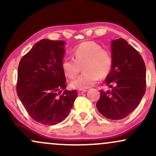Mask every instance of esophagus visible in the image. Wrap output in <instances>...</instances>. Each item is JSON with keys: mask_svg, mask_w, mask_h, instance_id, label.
Instances as JSON below:
<instances>
[{"mask_svg": "<svg viewBox=\"0 0 156 156\" xmlns=\"http://www.w3.org/2000/svg\"><path fill=\"white\" fill-rule=\"evenodd\" d=\"M86 92H87V90H86V89H84V90H79V91H78V95H80V94H83V93H85Z\"/></svg>", "mask_w": 156, "mask_h": 156, "instance_id": "esophagus-1", "label": "esophagus"}]
</instances>
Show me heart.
Listing matches in <instances>:
<instances>
[{
	"label": "heart",
	"mask_w": 156,
	"mask_h": 156,
	"mask_svg": "<svg viewBox=\"0 0 156 156\" xmlns=\"http://www.w3.org/2000/svg\"><path fill=\"white\" fill-rule=\"evenodd\" d=\"M72 58H64L62 67L64 74L74 78L83 67L84 72L76 79L71 81L73 89L84 90L92 87L100 78H103L110 73L113 66V57L110 51L103 49L94 41H87L73 48Z\"/></svg>",
	"instance_id": "obj_1"
}]
</instances>
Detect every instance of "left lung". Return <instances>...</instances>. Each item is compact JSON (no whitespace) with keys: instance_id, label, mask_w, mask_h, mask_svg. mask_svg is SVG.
Returning a JSON list of instances; mask_svg holds the SVG:
<instances>
[{"instance_id":"left-lung-1","label":"left lung","mask_w":156,"mask_h":156,"mask_svg":"<svg viewBox=\"0 0 156 156\" xmlns=\"http://www.w3.org/2000/svg\"><path fill=\"white\" fill-rule=\"evenodd\" d=\"M113 66L105 78L111 91L100 90L97 108L109 119H122L139 105L146 90V67L142 57L126 40H113Z\"/></svg>"}]
</instances>
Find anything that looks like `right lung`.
<instances>
[{
  "mask_svg": "<svg viewBox=\"0 0 156 156\" xmlns=\"http://www.w3.org/2000/svg\"><path fill=\"white\" fill-rule=\"evenodd\" d=\"M65 42L44 39L37 42L19 63L17 92L28 114L37 122L56 125L67 117L78 96L64 90L62 62Z\"/></svg>",
  "mask_w": 156,
  "mask_h": 156,
  "instance_id": "add662e5",
  "label": "right lung"
}]
</instances>
